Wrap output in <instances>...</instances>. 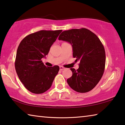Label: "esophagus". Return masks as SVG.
Wrapping results in <instances>:
<instances>
[{"instance_id": "34e87169", "label": "esophagus", "mask_w": 125, "mask_h": 125, "mask_svg": "<svg viewBox=\"0 0 125 125\" xmlns=\"http://www.w3.org/2000/svg\"><path fill=\"white\" fill-rule=\"evenodd\" d=\"M64 67H62V66H60L59 67V70H60L61 71H62V70H64Z\"/></svg>"}]
</instances>
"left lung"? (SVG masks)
I'll return each instance as SVG.
<instances>
[{"label":"left lung","mask_w":125,"mask_h":125,"mask_svg":"<svg viewBox=\"0 0 125 125\" xmlns=\"http://www.w3.org/2000/svg\"><path fill=\"white\" fill-rule=\"evenodd\" d=\"M58 39L72 45L75 61L80 62L78 69L71 68L72 76L67 79L68 85L80 93L92 90L101 79L105 67V51L100 39L88 29L81 28L63 31Z\"/></svg>","instance_id":"8db88e82"}]
</instances>
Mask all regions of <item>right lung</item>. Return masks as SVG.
Wrapping results in <instances>:
<instances>
[{"label": "right lung", "mask_w": 125, "mask_h": 125, "mask_svg": "<svg viewBox=\"0 0 125 125\" xmlns=\"http://www.w3.org/2000/svg\"><path fill=\"white\" fill-rule=\"evenodd\" d=\"M62 30L40 31L25 37L18 47L15 68L20 81L28 90L35 94L45 92L52 86L59 70L58 66L47 67L42 58Z\"/></svg>", "instance_id": "obj_1"}]
</instances>
